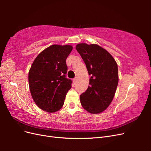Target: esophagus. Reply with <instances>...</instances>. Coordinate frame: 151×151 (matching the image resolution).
<instances>
[{"mask_svg": "<svg viewBox=\"0 0 151 151\" xmlns=\"http://www.w3.org/2000/svg\"><path fill=\"white\" fill-rule=\"evenodd\" d=\"M72 81H73V83H74V84H76V82H77V79L76 78H74Z\"/></svg>", "mask_w": 151, "mask_h": 151, "instance_id": "34e87169", "label": "esophagus"}]
</instances>
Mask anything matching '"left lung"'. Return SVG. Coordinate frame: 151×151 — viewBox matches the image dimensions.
<instances>
[{"label":"left lung","mask_w":151,"mask_h":151,"mask_svg":"<svg viewBox=\"0 0 151 151\" xmlns=\"http://www.w3.org/2000/svg\"><path fill=\"white\" fill-rule=\"evenodd\" d=\"M76 48L91 76L88 88L80 95L82 106L91 113H101L110 104L116 92L117 63L110 53L98 45L80 43Z\"/></svg>","instance_id":"8db88e82"}]
</instances>
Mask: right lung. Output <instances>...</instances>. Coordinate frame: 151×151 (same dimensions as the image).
Instances as JSON below:
<instances>
[{
	"instance_id": "add662e5",
	"label": "right lung",
	"mask_w": 151,
	"mask_h": 151,
	"mask_svg": "<svg viewBox=\"0 0 151 151\" xmlns=\"http://www.w3.org/2000/svg\"><path fill=\"white\" fill-rule=\"evenodd\" d=\"M71 45H53L36 57L29 71L31 96L36 105L48 113L58 111L63 105L72 81L66 77V59Z\"/></svg>"
}]
</instances>
